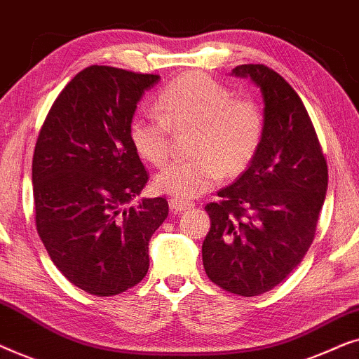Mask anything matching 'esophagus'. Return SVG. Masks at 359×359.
<instances>
[{"mask_svg":"<svg viewBox=\"0 0 359 359\" xmlns=\"http://www.w3.org/2000/svg\"><path fill=\"white\" fill-rule=\"evenodd\" d=\"M193 203L191 201H183V199H178V198H171L170 199V209L173 210V212H183L186 209H191L193 208Z\"/></svg>","mask_w":359,"mask_h":359,"instance_id":"34e87169","label":"esophagus"}]
</instances>
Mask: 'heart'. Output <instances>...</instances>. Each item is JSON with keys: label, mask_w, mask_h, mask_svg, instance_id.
Listing matches in <instances>:
<instances>
[{"label": "heart", "mask_w": 359, "mask_h": 359, "mask_svg": "<svg viewBox=\"0 0 359 359\" xmlns=\"http://www.w3.org/2000/svg\"><path fill=\"white\" fill-rule=\"evenodd\" d=\"M156 114L142 112L130 122L132 147L149 163L168 160L171 129L193 127L189 149L161 170L155 186L161 193L189 199L217 184L224 173L240 175L257 156L264 117L253 100L233 93L208 73L188 72L171 80L155 102Z\"/></svg>", "instance_id": "1"}]
</instances>
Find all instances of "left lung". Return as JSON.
<instances>
[{
  "mask_svg": "<svg viewBox=\"0 0 359 359\" xmlns=\"http://www.w3.org/2000/svg\"><path fill=\"white\" fill-rule=\"evenodd\" d=\"M264 101L257 156L233 184L205 205L210 229L203 263L224 291L253 297L271 291L302 262L325 201L328 170L316 129L292 86L262 63L238 65Z\"/></svg>",
  "mask_w": 359,
  "mask_h": 359,
  "instance_id": "8db88e82",
  "label": "left lung"
}]
</instances>
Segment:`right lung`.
Returning <instances> with one entry per match:
<instances>
[{"label": "right lung", "instance_id": "right-lung-1", "mask_svg": "<svg viewBox=\"0 0 359 359\" xmlns=\"http://www.w3.org/2000/svg\"><path fill=\"white\" fill-rule=\"evenodd\" d=\"M158 75L91 65L53 102L32 158L39 237L72 284L116 296L149 271V242L168 215L163 198L142 199L149 175L132 147L137 102Z\"/></svg>", "mask_w": 359, "mask_h": 359}]
</instances>
